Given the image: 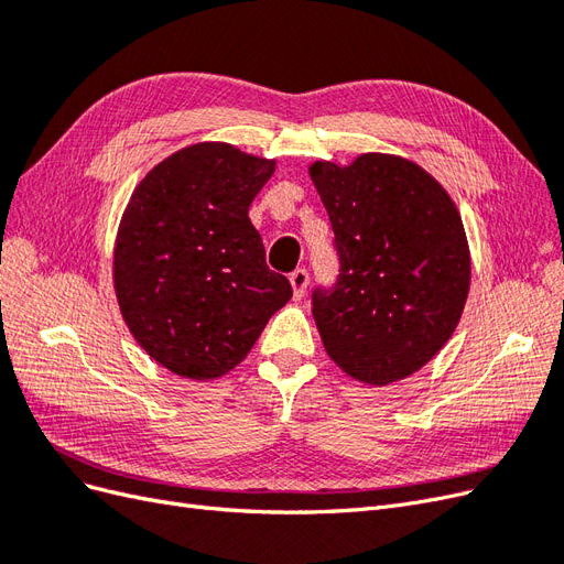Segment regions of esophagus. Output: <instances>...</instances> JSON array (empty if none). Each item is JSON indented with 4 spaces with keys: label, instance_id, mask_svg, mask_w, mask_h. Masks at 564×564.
Here are the masks:
<instances>
[{
    "label": "esophagus",
    "instance_id": "obj_1",
    "mask_svg": "<svg viewBox=\"0 0 564 564\" xmlns=\"http://www.w3.org/2000/svg\"><path fill=\"white\" fill-rule=\"evenodd\" d=\"M289 282H292V286H294V299H303L305 289H308V282H311L308 270H305V268H296V270L292 272V275H289Z\"/></svg>",
    "mask_w": 564,
    "mask_h": 564
}]
</instances>
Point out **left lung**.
Returning a JSON list of instances; mask_svg holds the SVG:
<instances>
[{"label": "left lung", "instance_id": "obj_1", "mask_svg": "<svg viewBox=\"0 0 564 564\" xmlns=\"http://www.w3.org/2000/svg\"><path fill=\"white\" fill-rule=\"evenodd\" d=\"M338 275L313 289V317L332 360L352 379L386 386L447 344L464 313L470 256L464 224L414 162L369 152L350 166L315 162Z\"/></svg>", "mask_w": 564, "mask_h": 564}]
</instances>
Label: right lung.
I'll list each match as a JSON object with an SVG mask.
<instances>
[{
  "label": "right lung",
  "instance_id": "obj_1",
  "mask_svg": "<svg viewBox=\"0 0 564 564\" xmlns=\"http://www.w3.org/2000/svg\"><path fill=\"white\" fill-rule=\"evenodd\" d=\"M275 172L228 143H197L135 187L115 245V292L133 338L185 379L245 360L292 284L265 263L249 204Z\"/></svg>",
  "mask_w": 564,
  "mask_h": 564
}]
</instances>
